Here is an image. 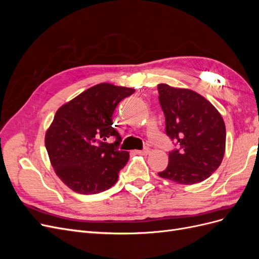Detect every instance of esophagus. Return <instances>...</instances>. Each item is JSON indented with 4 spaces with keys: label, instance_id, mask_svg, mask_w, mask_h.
I'll return each mask as SVG.
<instances>
[{
    "label": "esophagus",
    "instance_id": "esophagus-1",
    "mask_svg": "<svg viewBox=\"0 0 259 259\" xmlns=\"http://www.w3.org/2000/svg\"><path fill=\"white\" fill-rule=\"evenodd\" d=\"M137 154H140V155H147V154H149L150 153V149L149 148H145L144 150H137V151H135Z\"/></svg>",
    "mask_w": 259,
    "mask_h": 259
}]
</instances>
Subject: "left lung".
Returning a JSON list of instances; mask_svg holds the SVG:
<instances>
[{
  "label": "left lung",
  "instance_id": "8db88e82",
  "mask_svg": "<svg viewBox=\"0 0 259 259\" xmlns=\"http://www.w3.org/2000/svg\"><path fill=\"white\" fill-rule=\"evenodd\" d=\"M159 100L165 116V133L176 145L168 165L159 176L180 185L207 179L219 167L226 149L222 114L200 94L159 84Z\"/></svg>",
  "mask_w": 259,
  "mask_h": 259
}]
</instances>
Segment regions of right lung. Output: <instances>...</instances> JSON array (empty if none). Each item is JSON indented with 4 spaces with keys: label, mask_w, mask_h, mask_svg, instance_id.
<instances>
[{
    "label": "right lung",
    "mask_w": 259,
    "mask_h": 259,
    "mask_svg": "<svg viewBox=\"0 0 259 259\" xmlns=\"http://www.w3.org/2000/svg\"><path fill=\"white\" fill-rule=\"evenodd\" d=\"M134 89L100 83L62 105L45 134L55 173L70 189L95 194L111 188L130 153L117 150L121 136L112 127L116 106ZM114 137L113 144L106 139Z\"/></svg>",
    "instance_id": "obj_1"
}]
</instances>
